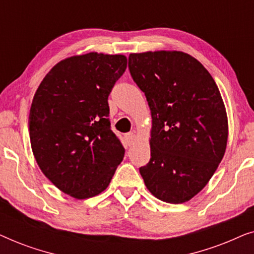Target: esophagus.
Wrapping results in <instances>:
<instances>
[{
  "mask_svg": "<svg viewBox=\"0 0 254 254\" xmlns=\"http://www.w3.org/2000/svg\"><path fill=\"white\" fill-rule=\"evenodd\" d=\"M125 138H126L127 144L131 145L134 143L135 138H136V135H135V133H133V131H130V133H127L126 135H125Z\"/></svg>",
  "mask_w": 254,
  "mask_h": 254,
  "instance_id": "esophagus-1",
  "label": "esophagus"
}]
</instances>
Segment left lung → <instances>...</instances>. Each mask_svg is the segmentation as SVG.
<instances>
[{
  "label": "left lung",
  "mask_w": 254,
  "mask_h": 254,
  "mask_svg": "<svg viewBox=\"0 0 254 254\" xmlns=\"http://www.w3.org/2000/svg\"><path fill=\"white\" fill-rule=\"evenodd\" d=\"M131 77L151 113L150 161L140 168L152 195L169 203L195 196L216 171L228 142V117L209 71L180 51L131 53Z\"/></svg>",
  "instance_id": "obj_1"
}]
</instances>
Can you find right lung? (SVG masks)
Listing matches in <instances>:
<instances>
[{"label": "right lung", "mask_w": 254, "mask_h": 254, "mask_svg": "<svg viewBox=\"0 0 254 254\" xmlns=\"http://www.w3.org/2000/svg\"><path fill=\"white\" fill-rule=\"evenodd\" d=\"M127 68L123 54L97 52L58 62L34 93L31 148L41 172L83 200L107 189L125 149L111 130L107 98Z\"/></svg>", "instance_id": "1"}]
</instances>
